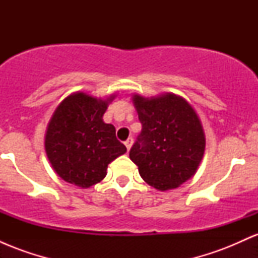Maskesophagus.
<instances>
[{
	"label": "esophagus",
	"instance_id": "obj_1",
	"mask_svg": "<svg viewBox=\"0 0 258 258\" xmlns=\"http://www.w3.org/2000/svg\"><path fill=\"white\" fill-rule=\"evenodd\" d=\"M132 144H133V139H132V138H128V139H127V141L125 142V146H126V148H127V150L131 149Z\"/></svg>",
	"mask_w": 258,
	"mask_h": 258
}]
</instances>
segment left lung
I'll list each match as a JSON object with an SVG mask.
<instances>
[{"label": "left lung", "mask_w": 258, "mask_h": 258, "mask_svg": "<svg viewBox=\"0 0 258 258\" xmlns=\"http://www.w3.org/2000/svg\"><path fill=\"white\" fill-rule=\"evenodd\" d=\"M142 123L130 152L144 182L158 190L174 189L194 176L204 158L205 132L197 111L183 97L133 94Z\"/></svg>", "instance_id": "8db88e82"}]
</instances>
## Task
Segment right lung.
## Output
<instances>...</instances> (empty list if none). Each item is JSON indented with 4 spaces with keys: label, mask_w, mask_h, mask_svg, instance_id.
Here are the masks:
<instances>
[{
    "label": "right lung",
    "mask_w": 258,
    "mask_h": 258,
    "mask_svg": "<svg viewBox=\"0 0 258 258\" xmlns=\"http://www.w3.org/2000/svg\"><path fill=\"white\" fill-rule=\"evenodd\" d=\"M116 94L96 98L85 92L69 94L53 112L44 150L55 173L65 182L90 188L106 176L108 165L127 152L115 127L103 115Z\"/></svg>",
    "instance_id": "1"
}]
</instances>
